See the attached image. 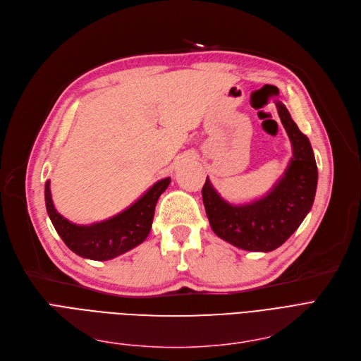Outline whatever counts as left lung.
<instances>
[{
  "mask_svg": "<svg viewBox=\"0 0 361 361\" xmlns=\"http://www.w3.org/2000/svg\"><path fill=\"white\" fill-rule=\"evenodd\" d=\"M276 107L294 156L271 190L259 200L239 205L223 200L209 178L201 191L213 232L247 251L269 252L281 247L312 210L316 195L317 164L310 141L281 101Z\"/></svg>",
  "mask_w": 361,
  "mask_h": 361,
  "instance_id": "obj_1",
  "label": "left lung"
}]
</instances>
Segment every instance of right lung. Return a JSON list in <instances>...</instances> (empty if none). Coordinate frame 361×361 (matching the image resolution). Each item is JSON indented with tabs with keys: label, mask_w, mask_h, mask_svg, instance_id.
I'll list each match as a JSON object with an SVG mask.
<instances>
[{
	"label": "right lung",
	"mask_w": 361,
	"mask_h": 361,
	"mask_svg": "<svg viewBox=\"0 0 361 361\" xmlns=\"http://www.w3.org/2000/svg\"><path fill=\"white\" fill-rule=\"evenodd\" d=\"M170 178L154 183L149 190L136 200L130 207L104 221L92 223L88 226L75 225L64 219L54 209L51 198L49 180L45 183V205L51 223L57 233L75 254L90 260H111L136 245L142 244L152 225L154 210L160 195L166 191Z\"/></svg>",
	"instance_id": "right-lung-1"
}]
</instances>
